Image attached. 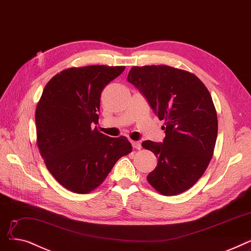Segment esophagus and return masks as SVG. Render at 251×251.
<instances>
[{"mask_svg":"<svg viewBox=\"0 0 251 251\" xmlns=\"http://www.w3.org/2000/svg\"><path fill=\"white\" fill-rule=\"evenodd\" d=\"M132 146L135 149H138V150L141 149V144H140V142H138V141H132Z\"/></svg>","mask_w":251,"mask_h":251,"instance_id":"obj_1","label":"esophagus"}]
</instances>
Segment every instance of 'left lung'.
<instances>
[{"label":"left lung","instance_id":"1","mask_svg":"<svg viewBox=\"0 0 251 251\" xmlns=\"http://www.w3.org/2000/svg\"><path fill=\"white\" fill-rule=\"evenodd\" d=\"M127 81L165 121L162 143H142L158 158L147 181L162 195L180 194L204 174L216 146L218 116L210 94L193 74L166 65L135 66Z\"/></svg>","mask_w":251,"mask_h":251}]
</instances>
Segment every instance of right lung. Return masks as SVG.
<instances>
[{"label":"right lung","instance_id":"add662e5","mask_svg":"<svg viewBox=\"0 0 251 251\" xmlns=\"http://www.w3.org/2000/svg\"><path fill=\"white\" fill-rule=\"evenodd\" d=\"M125 66L68 68L47 83L35 110L38 147L47 169L66 189L89 193L132 151L126 137L91 128L98 124L103 89Z\"/></svg>","mask_w":251,"mask_h":251}]
</instances>
